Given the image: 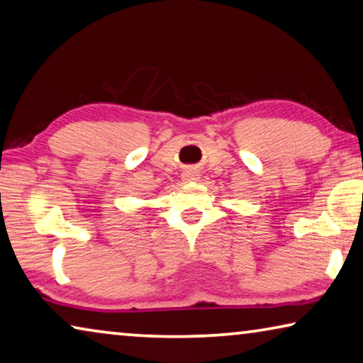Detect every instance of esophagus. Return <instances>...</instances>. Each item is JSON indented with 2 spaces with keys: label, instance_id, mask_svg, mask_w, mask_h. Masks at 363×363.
Listing matches in <instances>:
<instances>
[{
  "label": "esophagus",
  "instance_id": "obj_1",
  "mask_svg": "<svg viewBox=\"0 0 363 363\" xmlns=\"http://www.w3.org/2000/svg\"><path fill=\"white\" fill-rule=\"evenodd\" d=\"M184 179H186V181H197L199 174H197V172H194V171H186V172H184Z\"/></svg>",
  "mask_w": 363,
  "mask_h": 363
}]
</instances>
